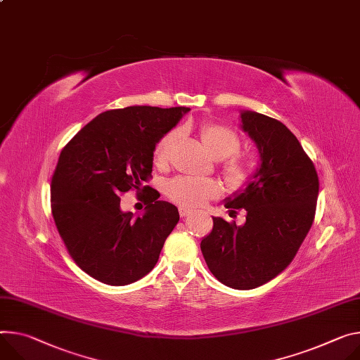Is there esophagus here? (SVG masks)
<instances>
[{
    "label": "esophagus",
    "mask_w": 360,
    "mask_h": 360,
    "mask_svg": "<svg viewBox=\"0 0 360 360\" xmlns=\"http://www.w3.org/2000/svg\"><path fill=\"white\" fill-rule=\"evenodd\" d=\"M191 214V210H188V208H184V207H181L179 208V215L182 217V218H185L186 215H189Z\"/></svg>",
    "instance_id": "esophagus-1"
}]
</instances>
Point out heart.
<instances>
[{
  "mask_svg": "<svg viewBox=\"0 0 360 360\" xmlns=\"http://www.w3.org/2000/svg\"><path fill=\"white\" fill-rule=\"evenodd\" d=\"M179 134L171 130L155 145L153 163L158 168L168 165ZM200 138L207 152L214 159H225L222 174L226 184L234 189L244 188L254 176L257 165L252 159L236 156L241 148V139L234 129L221 123H207L200 129ZM168 198L184 208L202 207L208 200L218 198L221 186L214 179L176 176L167 184Z\"/></svg>",
  "mask_w": 360,
  "mask_h": 360,
  "instance_id": "heart-1",
  "label": "heart"
}]
</instances>
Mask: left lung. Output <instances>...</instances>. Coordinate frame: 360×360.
<instances>
[{
  "mask_svg": "<svg viewBox=\"0 0 360 360\" xmlns=\"http://www.w3.org/2000/svg\"><path fill=\"white\" fill-rule=\"evenodd\" d=\"M241 127L257 145L261 163L245 189L225 200V208L230 215L244 208L245 222L212 217L214 228L201 251L217 280L250 290L273 280L297 254L314 219L319 176L281 122L243 110Z\"/></svg>",
  "mask_w": 360,
  "mask_h": 360,
  "instance_id": "1",
  "label": "left lung"
}]
</instances>
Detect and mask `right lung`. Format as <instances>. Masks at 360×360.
I'll list each match as a JSON object with an SVG mask.
<instances>
[{"mask_svg": "<svg viewBox=\"0 0 360 360\" xmlns=\"http://www.w3.org/2000/svg\"><path fill=\"white\" fill-rule=\"evenodd\" d=\"M189 108L129 106L101 113L63 148L51 178V212L76 264L109 285L146 276L179 221L178 208L143 185L156 142ZM143 193L146 212L120 210V193Z\"/></svg>", "mask_w": 360, "mask_h": 360, "instance_id": "1", "label": "right lung"}]
</instances>
